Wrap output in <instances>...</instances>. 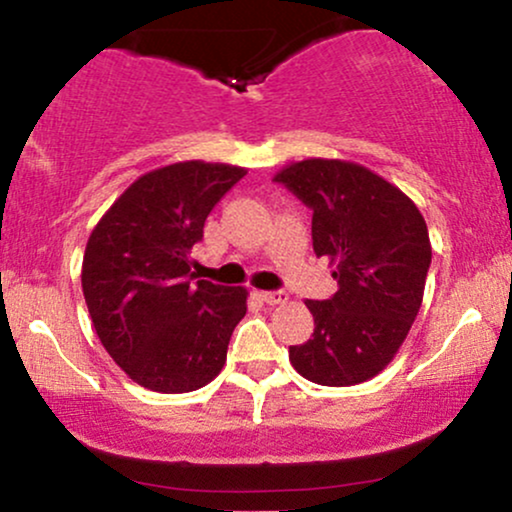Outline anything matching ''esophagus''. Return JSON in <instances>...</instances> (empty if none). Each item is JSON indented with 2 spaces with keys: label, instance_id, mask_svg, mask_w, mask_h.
Wrapping results in <instances>:
<instances>
[{
  "label": "esophagus",
  "instance_id": "esophagus-1",
  "mask_svg": "<svg viewBox=\"0 0 512 512\" xmlns=\"http://www.w3.org/2000/svg\"><path fill=\"white\" fill-rule=\"evenodd\" d=\"M260 298L267 305H281V303L289 301V293L286 291H262Z\"/></svg>",
  "mask_w": 512,
  "mask_h": 512
}]
</instances>
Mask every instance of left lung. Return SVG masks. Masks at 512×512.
<instances>
[{"instance_id": "1", "label": "left lung", "mask_w": 512, "mask_h": 512, "mask_svg": "<svg viewBox=\"0 0 512 512\" xmlns=\"http://www.w3.org/2000/svg\"><path fill=\"white\" fill-rule=\"evenodd\" d=\"M274 180L313 209V250L339 286L327 301H305L315 332L289 346L291 366L317 385L366 383L395 358L424 301V216L392 182L339 158L291 163Z\"/></svg>"}]
</instances>
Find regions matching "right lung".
I'll list each match as a JSON object with an SVG mask.
<instances>
[{
    "label": "right lung",
    "instance_id": "right-lung-1",
    "mask_svg": "<svg viewBox=\"0 0 512 512\" xmlns=\"http://www.w3.org/2000/svg\"><path fill=\"white\" fill-rule=\"evenodd\" d=\"M245 173L204 161L156 168L91 231L81 264L88 315L105 351L146 390H199L226 363L248 291L197 279L190 255L209 211Z\"/></svg>",
    "mask_w": 512,
    "mask_h": 512
}]
</instances>
